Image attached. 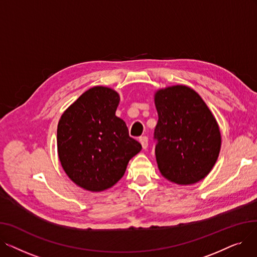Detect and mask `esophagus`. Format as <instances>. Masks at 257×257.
Wrapping results in <instances>:
<instances>
[{"label":"esophagus","mask_w":257,"mask_h":257,"mask_svg":"<svg viewBox=\"0 0 257 257\" xmlns=\"http://www.w3.org/2000/svg\"><path fill=\"white\" fill-rule=\"evenodd\" d=\"M140 143L142 144V147H143V149H147V147H148V138L147 137H141L140 138Z\"/></svg>","instance_id":"34e87169"}]
</instances>
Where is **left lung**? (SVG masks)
Here are the masks:
<instances>
[{
  "label": "left lung",
  "mask_w": 257,
  "mask_h": 257,
  "mask_svg": "<svg viewBox=\"0 0 257 257\" xmlns=\"http://www.w3.org/2000/svg\"><path fill=\"white\" fill-rule=\"evenodd\" d=\"M158 121L154 131L160 174L169 181L191 185L204 179L221 150L218 121L199 93L173 85L154 93Z\"/></svg>",
  "instance_id": "1"
}]
</instances>
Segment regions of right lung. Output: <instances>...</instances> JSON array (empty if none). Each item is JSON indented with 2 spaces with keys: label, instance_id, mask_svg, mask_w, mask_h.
Instances as JSON below:
<instances>
[{
  "label": "right lung",
  "instance_id": "1",
  "mask_svg": "<svg viewBox=\"0 0 257 257\" xmlns=\"http://www.w3.org/2000/svg\"><path fill=\"white\" fill-rule=\"evenodd\" d=\"M119 94L93 86L66 108L57 127V151L62 169L78 186L103 192L124 176L129 160L142 145L129 137L115 115Z\"/></svg>",
  "mask_w": 257,
  "mask_h": 257
}]
</instances>
